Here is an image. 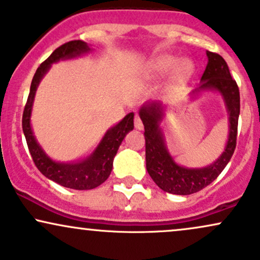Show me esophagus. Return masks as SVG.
<instances>
[{
	"instance_id": "esophagus-1",
	"label": "esophagus",
	"mask_w": 260,
	"mask_h": 260,
	"mask_svg": "<svg viewBox=\"0 0 260 260\" xmlns=\"http://www.w3.org/2000/svg\"><path fill=\"white\" fill-rule=\"evenodd\" d=\"M134 126H136L137 129H139V131H142L143 128H144V126H143V122H142V120H140V117L138 115H137L136 118H134Z\"/></svg>"
}]
</instances>
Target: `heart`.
I'll list each match as a JSON object with an SVG mask.
<instances>
[{
    "mask_svg": "<svg viewBox=\"0 0 260 260\" xmlns=\"http://www.w3.org/2000/svg\"><path fill=\"white\" fill-rule=\"evenodd\" d=\"M176 63V58L172 56H161L151 61L150 71L154 74H165L169 72ZM193 71V63L189 59H182L175 68L174 76H172V86L177 88L188 79Z\"/></svg>",
    "mask_w": 260,
    "mask_h": 260,
    "instance_id": "b5f03b06",
    "label": "heart"
}]
</instances>
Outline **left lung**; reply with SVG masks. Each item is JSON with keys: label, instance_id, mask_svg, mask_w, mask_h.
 I'll list each match as a JSON object with an SVG mask.
<instances>
[{"label": "left lung", "instance_id": "8db88e82", "mask_svg": "<svg viewBox=\"0 0 260 260\" xmlns=\"http://www.w3.org/2000/svg\"><path fill=\"white\" fill-rule=\"evenodd\" d=\"M208 64L202 76V83L192 95L203 90H216L222 95L229 115V139L219 159L201 169H188L178 165L169 153L164 140L160 122L164 117V106L151 101L142 106L139 117L144 124L145 161L148 174L155 183L171 194L188 196L197 193L211 183L226 168L232 157L237 140L240 116V90L231 77L228 63L221 56L207 51Z\"/></svg>", "mask_w": 260, "mask_h": 260}]
</instances>
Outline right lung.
Instances as JSON below:
<instances>
[{"mask_svg":"<svg viewBox=\"0 0 260 260\" xmlns=\"http://www.w3.org/2000/svg\"><path fill=\"white\" fill-rule=\"evenodd\" d=\"M89 51H90V47L84 41L73 40L61 45L47 57V59H45L37 70L34 78L31 80L30 92H29L28 100H26L22 120L26 144H28L32 161L39 171L45 177L61 184V186L79 190L96 188L107 180V177L111 174L113 157L117 154L122 140L124 139L126 134L134 128V113H128L123 120L118 122L116 126L110 128L98 144V147L92 150V153L77 162H57V161L50 159L45 154L31 131L30 116L39 83L50 70L51 64L58 62L59 59L73 58Z\"/></svg>","mask_w":260,"mask_h":260,"instance_id":"right-lung-1","label":"right lung"}]
</instances>
